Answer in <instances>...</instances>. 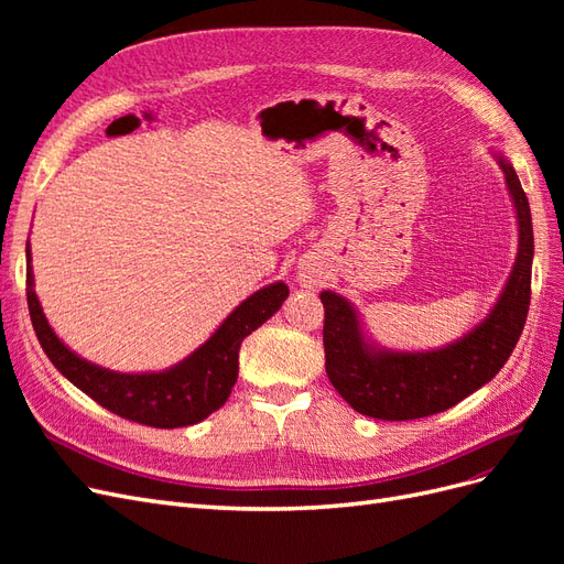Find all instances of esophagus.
<instances>
[{"label": "esophagus", "mask_w": 564, "mask_h": 564, "mask_svg": "<svg viewBox=\"0 0 564 564\" xmlns=\"http://www.w3.org/2000/svg\"><path fill=\"white\" fill-rule=\"evenodd\" d=\"M299 282L303 284V286H313L315 284V275L311 270H301L299 272Z\"/></svg>", "instance_id": "obj_1"}]
</instances>
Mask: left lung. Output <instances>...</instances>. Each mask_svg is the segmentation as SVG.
<instances>
[{
  "label": "left lung",
  "instance_id": "8db88e82",
  "mask_svg": "<svg viewBox=\"0 0 564 564\" xmlns=\"http://www.w3.org/2000/svg\"><path fill=\"white\" fill-rule=\"evenodd\" d=\"M518 214V259L491 313L454 344L400 352L377 348L365 338L352 305L334 292H322L324 367L332 386L355 412L383 421L423 419L458 404L491 381L508 362L532 299L534 232L532 212L516 169L497 158Z\"/></svg>",
  "mask_w": 564,
  "mask_h": 564
}]
</instances>
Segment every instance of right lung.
<instances>
[{
	"label": "right lung",
	"mask_w": 564,
	"mask_h": 564,
	"mask_svg": "<svg viewBox=\"0 0 564 564\" xmlns=\"http://www.w3.org/2000/svg\"><path fill=\"white\" fill-rule=\"evenodd\" d=\"M32 286L35 278H32L28 245V308L51 365L108 412L152 429L193 425L224 406L237 381V367H240L237 357L242 340L275 315L289 296L284 282L268 284L237 305L212 338L204 340L183 362L158 373H119L82 360L67 348L48 327Z\"/></svg>",
	"instance_id": "1"
}]
</instances>
